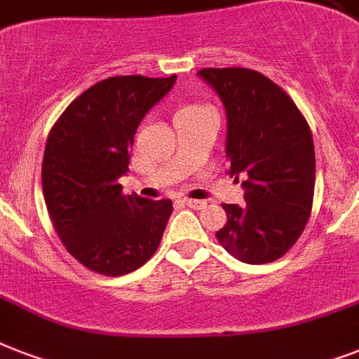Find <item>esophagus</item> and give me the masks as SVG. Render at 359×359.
<instances>
[{
	"label": "esophagus",
	"instance_id": "1",
	"mask_svg": "<svg viewBox=\"0 0 359 359\" xmlns=\"http://www.w3.org/2000/svg\"><path fill=\"white\" fill-rule=\"evenodd\" d=\"M182 205H186V207L196 208V210H199V208L205 207V201H196V199H188V197H184V199H182Z\"/></svg>",
	"mask_w": 359,
	"mask_h": 359
}]
</instances>
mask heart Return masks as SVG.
Returning <instances> with one entry per match:
<instances>
[{"label":"heart","instance_id":"1","mask_svg":"<svg viewBox=\"0 0 359 359\" xmlns=\"http://www.w3.org/2000/svg\"><path fill=\"white\" fill-rule=\"evenodd\" d=\"M203 106H197V104H191V106H184V108H180L179 111H194V109H201Z\"/></svg>","mask_w":359,"mask_h":359}]
</instances>
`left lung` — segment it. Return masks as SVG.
Listing matches in <instances>:
<instances>
[{
	"label": "left lung",
	"mask_w": 359,
	"mask_h": 359,
	"mask_svg": "<svg viewBox=\"0 0 359 359\" xmlns=\"http://www.w3.org/2000/svg\"><path fill=\"white\" fill-rule=\"evenodd\" d=\"M227 115L229 175L244 177L245 205H222L227 224L216 238L248 264L283 257L300 238L315 194V147L292 98L261 72L203 69Z\"/></svg>",
	"instance_id": "8db88e82"
}]
</instances>
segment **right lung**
Wrapping results in <instances>:
<instances>
[{
  "label": "right lung",
  "instance_id": "right-lung-1",
  "mask_svg": "<svg viewBox=\"0 0 359 359\" xmlns=\"http://www.w3.org/2000/svg\"><path fill=\"white\" fill-rule=\"evenodd\" d=\"M177 76H114L83 91L53 124L42 160V191L59 238L102 276L143 266L158 250L171 199L124 196L135 130Z\"/></svg>",
  "mask_w": 359,
  "mask_h": 359
}]
</instances>
